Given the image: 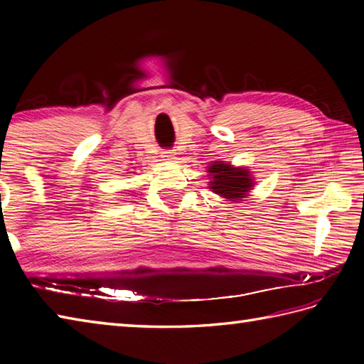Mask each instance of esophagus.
Listing matches in <instances>:
<instances>
[{
    "label": "esophagus",
    "instance_id": "esophagus-1",
    "mask_svg": "<svg viewBox=\"0 0 364 364\" xmlns=\"http://www.w3.org/2000/svg\"><path fill=\"white\" fill-rule=\"evenodd\" d=\"M162 158H166L168 161H172L176 158V151L175 150H167V151H162Z\"/></svg>",
    "mask_w": 364,
    "mask_h": 364
}]
</instances>
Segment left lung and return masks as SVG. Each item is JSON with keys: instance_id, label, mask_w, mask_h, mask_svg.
Masks as SVG:
<instances>
[{"instance_id": "obj_1", "label": "left lung", "mask_w": 364, "mask_h": 364, "mask_svg": "<svg viewBox=\"0 0 364 364\" xmlns=\"http://www.w3.org/2000/svg\"><path fill=\"white\" fill-rule=\"evenodd\" d=\"M208 173L211 178V181H208V188L227 202H241L249 198V192L255 188V178L247 167L231 166L225 161H214L208 166Z\"/></svg>"}]
</instances>
